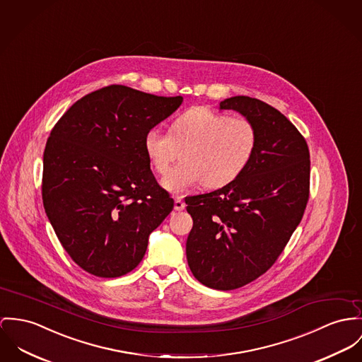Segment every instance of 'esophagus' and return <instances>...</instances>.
Masks as SVG:
<instances>
[{
  "label": "esophagus",
  "mask_w": 362,
  "mask_h": 362,
  "mask_svg": "<svg viewBox=\"0 0 362 362\" xmlns=\"http://www.w3.org/2000/svg\"><path fill=\"white\" fill-rule=\"evenodd\" d=\"M185 206H186L185 201H183L182 198H179V197H177V198L175 199V209H176V211H183V209H185Z\"/></svg>",
  "instance_id": "34e87169"
}]
</instances>
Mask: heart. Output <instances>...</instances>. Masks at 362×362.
<instances>
[{
  "label": "heart",
  "mask_w": 362,
  "mask_h": 362,
  "mask_svg": "<svg viewBox=\"0 0 362 362\" xmlns=\"http://www.w3.org/2000/svg\"><path fill=\"white\" fill-rule=\"evenodd\" d=\"M143 144L160 175H166L178 148H184V161L163 180L170 193L183 194L202 183L208 189H221L237 180L255 157L257 131L247 118L193 107L172 121L169 132L150 129Z\"/></svg>",
  "instance_id": "b5f03b06"
}]
</instances>
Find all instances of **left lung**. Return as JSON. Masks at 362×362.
Instances as JSON below:
<instances>
[{"label": "left lung", "instance_id": "left-lung-1", "mask_svg": "<svg viewBox=\"0 0 362 362\" xmlns=\"http://www.w3.org/2000/svg\"><path fill=\"white\" fill-rule=\"evenodd\" d=\"M250 119L257 147L247 170L206 194L186 197L193 228L187 263L205 286L231 291L266 273L303 218L310 153L295 125L270 105L233 96L219 105Z\"/></svg>", "mask_w": 362, "mask_h": 362}]
</instances>
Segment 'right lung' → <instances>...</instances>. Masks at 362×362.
I'll use <instances>...</instances> for the list:
<instances>
[{"label":"right lung","instance_id":"obj_1","mask_svg":"<svg viewBox=\"0 0 362 362\" xmlns=\"http://www.w3.org/2000/svg\"><path fill=\"white\" fill-rule=\"evenodd\" d=\"M182 102L110 85L77 100L52 129L42 202L60 244L85 272L103 279L132 272L173 209L143 141Z\"/></svg>","mask_w":362,"mask_h":362}]
</instances>
